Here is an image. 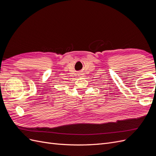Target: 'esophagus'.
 I'll return each instance as SVG.
<instances>
[{
    "label": "esophagus",
    "instance_id": "obj_1",
    "mask_svg": "<svg viewBox=\"0 0 156 156\" xmlns=\"http://www.w3.org/2000/svg\"><path fill=\"white\" fill-rule=\"evenodd\" d=\"M79 75L80 77H84V75H83V73H80Z\"/></svg>",
    "mask_w": 156,
    "mask_h": 156
}]
</instances>
